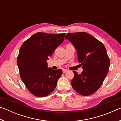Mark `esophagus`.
I'll return each mask as SVG.
<instances>
[{
    "instance_id": "1",
    "label": "esophagus",
    "mask_w": 121,
    "mask_h": 121,
    "mask_svg": "<svg viewBox=\"0 0 121 121\" xmlns=\"http://www.w3.org/2000/svg\"><path fill=\"white\" fill-rule=\"evenodd\" d=\"M67 71H68V70H67V69H63V70H62V71H63V73H66V72H67Z\"/></svg>"
}]
</instances>
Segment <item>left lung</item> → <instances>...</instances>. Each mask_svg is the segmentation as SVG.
<instances>
[{
    "label": "left lung",
    "mask_w": 121,
    "mask_h": 121,
    "mask_svg": "<svg viewBox=\"0 0 121 121\" xmlns=\"http://www.w3.org/2000/svg\"><path fill=\"white\" fill-rule=\"evenodd\" d=\"M65 39L75 46L78 60L83 69L81 74L73 71L71 86L82 95H92L101 86L109 68L110 60L105 47L85 32L67 34Z\"/></svg>",
    "instance_id": "left-lung-1"
}]
</instances>
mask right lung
I'll return each instance as SVG.
<instances>
[{
	"label": "right lung",
	"mask_w": 121,
	"mask_h": 121,
	"mask_svg": "<svg viewBox=\"0 0 121 121\" xmlns=\"http://www.w3.org/2000/svg\"><path fill=\"white\" fill-rule=\"evenodd\" d=\"M65 33L50 34L38 32L24 42L17 59L20 77L28 91L38 97L54 91L62 75L61 69L48 68L46 60L64 40Z\"/></svg>",
	"instance_id": "add662e5"
}]
</instances>
